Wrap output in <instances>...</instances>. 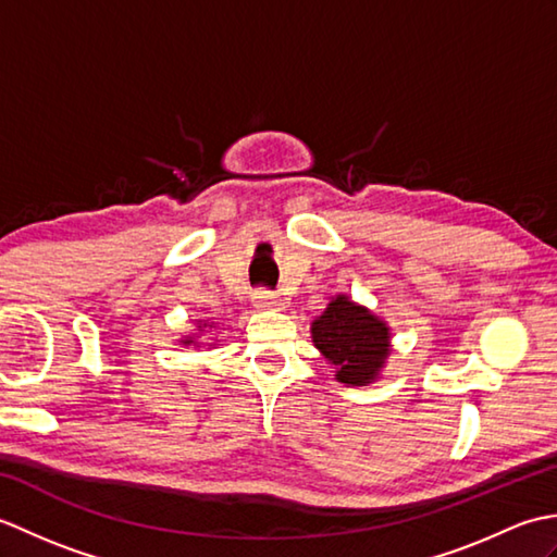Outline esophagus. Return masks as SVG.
I'll return each instance as SVG.
<instances>
[{
  "mask_svg": "<svg viewBox=\"0 0 557 557\" xmlns=\"http://www.w3.org/2000/svg\"><path fill=\"white\" fill-rule=\"evenodd\" d=\"M253 304L258 306V309H263V311H277V309H282V306H285V299H282L280 294H275V292L258 289L253 294Z\"/></svg>",
  "mask_w": 557,
  "mask_h": 557,
  "instance_id": "esophagus-1",
  "label": "esophagus"
}]
</instances>
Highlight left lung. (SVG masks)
Masks as SVG:
<instances>
[{"mask_svg":"<svg viewBox=\"0 0 557 557\" xmlns=\"http://www.w3.org/2000/svg\"><path fill=\"white\" fill-rule=\"evenodd\" d=\"M315 349L333 363L335 377L345 385H369L381 375L389 357V327L347 294L327 304L311 323Z\"/></svg>","mask_w":557,"mask_h":557,"instance_id":"left-lung-1","label":"left lung"}]
</instances>
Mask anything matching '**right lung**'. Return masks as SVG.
<instances>
[{"label": "right lung", "instance_id": "1", "mask_svg": "<svg viewBox=\"0 0 557 557\" xmlns=\"http://www.w3.org/2000/svg\"><path fill=\"white\" fill-rule=\"evenodd\" d=\"M206 325H208L206 321H198V327H206ZM182 345H198V342H196V337H186V339H182Z\"/></svg>", "mask_w": 557, "mask_h": 557}]
</instances>
